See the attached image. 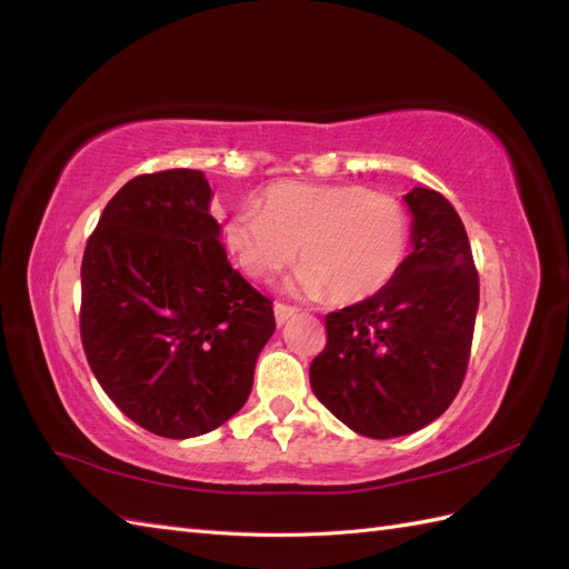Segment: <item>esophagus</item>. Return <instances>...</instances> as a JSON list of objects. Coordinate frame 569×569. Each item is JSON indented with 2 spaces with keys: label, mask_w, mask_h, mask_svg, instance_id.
Wrapping results in <instances>:
<instances>
[{
  "label": "esophagus",
  "mask_w": 569,
  "mask_h": 569,
  "mask_svg": "<svg viewBox=\"0 0 569 569\" xmlns=\"http://www.w3.org/2000/svg\"><path fill=\"white\" fill-rule=\"evenodd\" d=\"M297 316V308L295 306H287V303H274V320L278 325H284L289 318Z\"/></svg>",
  "instance_id": "1"
}]
</instances>
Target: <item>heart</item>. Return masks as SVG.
I'll list each match as a JSON object with an SVG mask.
<instances>
[{
    "label": "heart",
    "mask_w": 569,
    "mask_h": 569,
    "mask_svg": "<svg viewBox=\"0 0 569 569\" xmlns=\"http://www.w3.org/2000/svg\"><path fill=\"white\" fill-rule=\"evenodd\" d=\"M226 244L251 280H270L295 263L291 289L339 303L380 295L401 272L410 251L406 206L363 184L278 182L253 203L237 209Z\"/></svg>",
    "instance_id": "obj_1"
}]
</instances>
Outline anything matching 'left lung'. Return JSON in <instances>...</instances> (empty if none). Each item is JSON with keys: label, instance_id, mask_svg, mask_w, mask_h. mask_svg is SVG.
Segmentation results:
<instances>
[{"label": "left lung", "instance_id": "1", "mask_svg": "<svg viewBox=\"0 0 569 569\" xmlns=\"http://www.w3.org/2000/svg\"><path fill=\"white\" fill-rule=\"evenodd\" d=\"M412 251L380 295L325 316L311 363L318 401L353 432H418L449 408L468 372L479 274L451 201L427 187L406 194Z\"/></svg>", "mask_w": 569, "mask_h": 569}]
</instances>
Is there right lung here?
<instances>
[{
	"mask_svg": "<svg viewBox=\"0 0 569 569\" xmlns=\"http://www.w3.org/2000/svg\"><path fill=\"white\" fill-rule=\"evenodd\" d=\"M201 170L137 176L82 256L80 339L97 382L147 432H211L251 393L272 301L230 261Z\"/></svg>",
	"mask_w": 569,
	"mask_h": 569,
	"instance_id": "right-lung-1",
	"label": "right lung"
}]
</instances>
